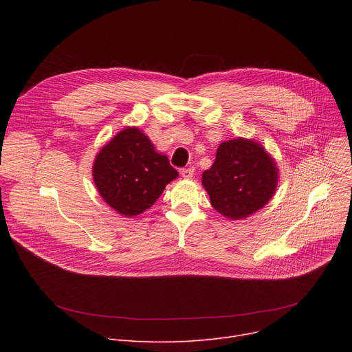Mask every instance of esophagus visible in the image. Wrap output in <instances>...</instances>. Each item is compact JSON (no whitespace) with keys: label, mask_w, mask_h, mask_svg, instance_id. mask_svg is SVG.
I'll return each instance as SVG.
<instances>
[{"label":"esophagus","mask_w":352,"mask_h":352,"mask_svg":"<svg viewBox=\"0 0 352 352\" xmlns=\"http://www.w3.org/2000/svg\"><path fill=\"white\" fill-rule=\"evenodd\" d=\"M181 175H182L184 178H187V179L192 178V177H194V166H188V168H182Z\"/></svg>","instance_id":"1"}]
</instances>
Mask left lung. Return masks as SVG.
Here are the masks:
<instances>
[{
  "instance_id": "1",
  "label": "left lung",
  "mask_w": 352,
  "mask_h": 352,
  "mask_svg": "<svg viewBox=\"0 0 352 352\" xmlns=\"http://www.w3.org/2000/svg\"><path fill=\"white\" fill-rule=\"evenodd\" d=\"M276 178L278 170L264 148L254 141L236 138L218 146L211 168L202 173V186L219 214L241 219L271 199Z\"/></svg>"
}]
</instances>
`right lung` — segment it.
I'll list each match as a JSON object with an SVG mask.
<instances>
[{"instance_id":"add662e5","label":"right lung","mask_w":352,"mask_h":352,"mask_svg":"<svg viewBox=\"0 0 352 352\" xmlns=\"http://www.w3.org/2000/svg\"><path fill=\"white\" fill-rule=\"evenodd\" d=\"M92 175L107 204L133 217L150 208L178 173L138 128H125L100 151Z\"/></svg>"}]
</instances>
